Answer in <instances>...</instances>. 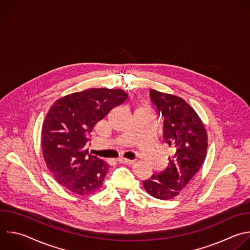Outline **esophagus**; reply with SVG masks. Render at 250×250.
Listing matches in <instances>:
<instances>
[{
    "label": "esophagus",
    "mask_w": 250,
    "mask_h": 250,
    "mask_svg": "<svg viewBox=\"0 0 250 250\" xmlns=\"http://www.w3.org/2000/svg\"><path fill=\"white\" fill-rule=\"evenodd\" d=\"M118 161L122 164H125V165H130L133 163V160H129V159H125V158H119Z\"/></svg>",
    "instance_id": "34e87169"
}]
</instances>
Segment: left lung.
<instances>
[{
  "label": "left lung",
  "instance_id": "1",
  "mask_svg": "<svg viewBox=\"0 0 250 250\" xmlns=\"http://www.w3.org/2000/svg\"><path fill=\"white\" fill-rule=\"evenodd\" d=\"M150 100L164 119L163 141L174 148V155L167 168L142 183L150 195L168 200L176 197L200 169L207 152V133L184 99L151 89Z\"/></svg>",
  "mask_w": 250,
  "mask_h": 250
}]
</instances>
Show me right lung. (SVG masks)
<instances>
[{
    "mask_svg": "<svg viewBox=\"0 0 250 250\" xmlns=\"http://www.w3.org/2000/svg\"><path fill=\"white\" fill-rule=\"evenodd\" d=\"M126 99L122 89L91 88L57 100L49 110L41 132L44 160L56 181L69 191L87 195L101 188L110 166L89 154L87 135Z\"/></svg>",
    "mask_w": 250,
    "mask_h": 250,
    "instance_id": "right-lung-1",
    "label": "right lung"
}]
</instances>
